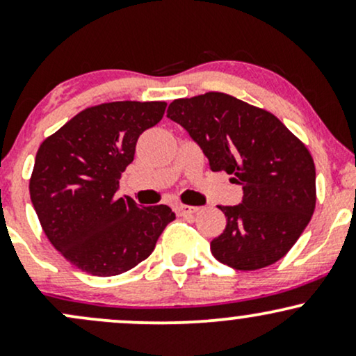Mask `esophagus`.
Returning a JSON list of instances; mask_svg holds the SVG:
<instances>
[{"mask_svg":"<svg viewBox=\"0 0 356 356\" xmlns=\"http://www.w3.org/2000/svg\"><path fill=\"white\" fill-rule=\"evenodd\" d=\"M175 209H177V214L179 216H192V214H195V212L199 211V207L186 206V204H179V206L175 207Z\"/></svg>","mask_w":356,"mask_h":356,"instance_id":"obj_1","label":"esophagus"}]
</instances>
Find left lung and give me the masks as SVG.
Segmentation results:
<instances>
[{"mask_svg": "<svg viewBox=\"0 0 356 356\" xmlns=\"http://www.w3.org/2000/svg\"><path fill=\"white\" fill-rule=\"evenodd\" d=\"M167 117L201 147L211 170L243 186L238 206H219L226 229L211 241L216 259L239 271L280 261L316 204L314 162L303 142L273 113L220 92L174 100Z\"/></svg>", "mask_w": 356, "mask_h": 356, "instance_id": "8db88e82", "label": "left lung"}]
</instances>
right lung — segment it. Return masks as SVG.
Masks as SVG:
<instances>
[{
    "label": "right lung",
    "instance_id": "add662e5",
    "mask_svg": "<svg viewBox=\"0 0 356 356\" xmlns=\"http://www.w3.org/2000/svg\"><path fill=\"white\" fill-rule=\"evenodd\" d=\"M165 102H110L85 108L36 152L30 197L44 234L73 266L117 276L152 254L175 219L170 207L118 197V179L138 137L164 117Z\"/></svg>",
    "mask_w": 356,
    "mask_h": 356
}]
</instances>
